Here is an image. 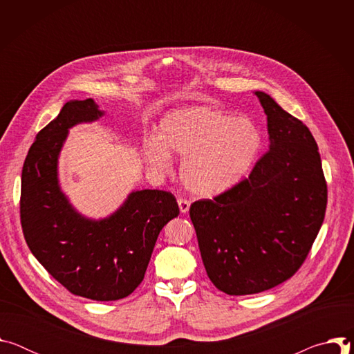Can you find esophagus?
<instances>
[{
	"label": "esophagus",
	"mask_w": 354,
	"mask_h": 354,
	"mask_svg": "<svg viewBox=\"0 0 354 354\" xmlns=\"http://www.w3.org/2000/svg\"><path fill=\"white\" fill-rule=\"evenodd\" d=\"M178 205H179V210L182 214H186L189 212V207H190V201L187 198H183V197H179L178 198Z\"/></svg>",
	"instance_id": "obj_1"
}]
</instances>
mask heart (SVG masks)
Here are the masks:
<instances>
[{"mask_svg": "<svg viewBox=\"0 0 354 354\" xmlns=\"http://www.w3.org/2000/svg\"><path fill=\"white\" fill-rule=\"evenodd\" d=\"M262 145L257 124L210 106H187L167 113L158 136L142 140L144 161L169 172L172 156H182L180 179L194 194L213 197L241 182L254 167Z\"/></svg>", "mask_w": 354, "mask_h": 354, "instance_id": "1", "label": "heart"}]
</instances>
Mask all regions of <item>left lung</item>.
Here are the masks:
<instances>
[{
  "label": "left lung",
  "mask_w": 354,
  "mask_h": 354,
  "mask_svg": "<svg viewBox=\"0 0 354 354\" xmlns=\"http://www.w3.org/2000/svg\"><path fill=\"white\" fill-rule=\"evenodd\" d=\"M270 148L249 176L190 206L212 283L230 295L257 294L304 263L324 223L328 187L310 129L261 91Z\"/></svg>",
  "instance_id": "1"
}]
</instances>
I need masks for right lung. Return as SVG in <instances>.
Here are the masks:
<instances>
[{
  "mask_svg": "<svg viewBox=\"0 0 354 354\" xmlns=\"http://www.w3.org/2000/svg\"><path fill=\"white\" fill-rule=\"evenodd\" d=\"M104 115L93 99L70 100L41 129L22 168L21 224L41 266L71 294L115 301L142 281L164 225L178 217L171 192L137 190L111 217L78 214L60 190L57 160L68 129Z\"/></svg>",
  "mask_w": 354,
  "mask_h": 354,
  "instance_id": "obj_1",
  "label": "right lung"
}]
</instances>
